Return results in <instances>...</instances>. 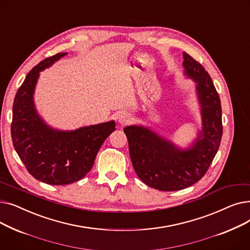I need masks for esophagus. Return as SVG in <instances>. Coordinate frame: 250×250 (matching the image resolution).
Here are the masks:
<instances>
[{
	"instance_id": "esophagus-1",
	"label": "esophagus",
	"mask_w": 250,
	"mask_h": 250,
	"mask_svg": "<svg viewBox=\"0 0 250 250\" xmlns=\"http://www.w3.org/2000/svg\"><path fill=\"white\" fill-rule=\"evenodd\" d=\"M130 121H132V117H130L126 113H122V114L118 115V117H117V122L120 123L121 125H127L128 123H130Z\"/></svg>"
}]
</instances>
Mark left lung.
<instances>
[{
  "instance_id": "8db88e82",
  "label": "left lung",
  "mask_w": 250,
  "mask_h": 250,
  "mask_svg": "<svg viewBox=\"0 0 250 250\" xmlns=\"http://www.w3.org/2000/svg\"><path fill=\"white\" fill-rule=\"evenodd\" d=\"M183 60L186 75L196 84L202 108L203 128L192 146L178 149L142 125L124 128L137 175L145 185L162 191L180 190L198 182L212 164L223 134L221 101L211 77L187 52H183Z\"/></svg>"
}]
</instances>
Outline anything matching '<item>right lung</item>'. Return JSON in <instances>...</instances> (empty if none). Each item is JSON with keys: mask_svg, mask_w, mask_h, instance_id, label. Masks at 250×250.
I'll return each instance as SVG.
<instances>
[{"mask_svg": "<svg viewBox=\"0 0 250 250\" xmlns=\"http://www.w3.org/2000/svg\"><path fill=\"white\" fill-rule=\"evenodd\" d=\"M67 55L60 52L42 61L26 76L13 103L11 136L27 171L51 186L82 179L94 164L103 142L114 132L113 121L62 132L48 126L38 115L33 94L39 72Z\"/></svg>", "mask_w": 250, "mask_h": 250, "instance_id": "1", "label": "right lung"}]
</instances>
